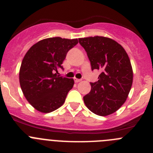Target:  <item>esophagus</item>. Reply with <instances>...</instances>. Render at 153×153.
<instances>
[{
    "mask_svg": "<svg viewBox=\"0 0 153 153\" xmlns=\"http://www.w3.org/2000/svg\"><path fill=\"white\" fill-rule=\"evenodd\" d=\"M81 81V79H78V78H74V81H75V83H78V82H80Z\"/></svg>",
    "mask_w": 153,
    "mask_h": 153,
    "instance_id": "obj_1",
    "label": "esophagus"
}]
</instances>
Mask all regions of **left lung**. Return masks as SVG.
<instances>
[{
    "label": "left lung",
    "mask_w": 153,
    "mask_h": 153,
    "mask_svg": "<svg viewBox=\"0 0 153 153\" xmlns=\"http://www.w3.org/2000/svg\"><path fill=\"white\" fill-rule=\"evenodd\" d=\"M92 70H99L98 81L90 83L91 91L84 101L96 115L106 116L116 112L126 101L132 84V66L124 49L110 38L101 36L79 38Z\"/></svg>",
    "instance_id": "obj_1"
}]
</instances>
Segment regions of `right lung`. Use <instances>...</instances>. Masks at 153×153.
<instances>
[{
  "mask_svg": "<svg viewBox=\"0 0 153 153\" xmlns=\"http://www.w3.org/2000/svg\"><path fill=\"white\" fill-rule=\"evenodd\" d=\"M78 39L49 38L34 44L24 56L20 69L21 89L37 110L51 112L63 105L73 79L58 75L62 63Z\"/></svg>",
  "mask_w": 153,
  "mask_h": 153,
  "instance_id": "right-lung-1",
  "label": "right lung"
}]
</instances>
